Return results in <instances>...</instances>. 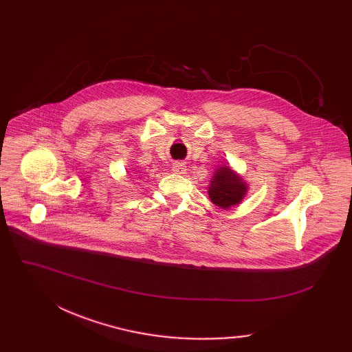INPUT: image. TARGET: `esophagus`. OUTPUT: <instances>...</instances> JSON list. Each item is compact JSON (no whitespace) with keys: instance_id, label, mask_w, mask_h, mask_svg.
I'll return each mask as SVG.
<instances>
[{"instance_id":"obj_1","label":"esophagus","mask_w":352,"mask_h":352,"mask_svg":"<svg viewBox=\"0 0 352 352\" xmlns=\"http://www.w3.org/2000/svg\"><path fill=\"white\" fill-rule=\"evenodd\" d=\"M173 171L177 173V174L186 173V164H182V162H174V164H173Z\"/></svg>"}]
</instances>
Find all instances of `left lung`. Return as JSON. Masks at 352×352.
Wrapping results in <instances>:
<instances>
[{"mask_svg": "<svg viewBox=\"0 0 352 352\" xmlns=\"http://www.w3.org/2000/svg\"><path fill=\"white\" fill-rule=\"evenodd\" d=\"M248 191L244 179L228 165L218 166L208 187V195L214 204L223 210L238 206Z\"/></svg>", "mask_w": 352, "mask_h": 352, "instance_id": "left-lung-1", "label": "left lung"}]
</instances>
